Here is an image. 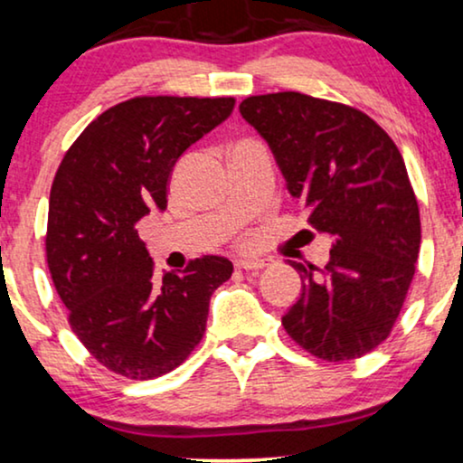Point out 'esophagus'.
Masks as SVG:
<instances>
[{
	"mask_svg": "<svg viewBox=\"0 0 463 463\" xmlns=\"http://www.w3.org/2000/svg\"><path fill=\"white\" fill-rule=\"evenodd\" d=\"M238 270H247V272H258L266 266L264 260H238L236 261Z\"/></svg>",
	"mask_w": 463,
	"mask_h": 463,
	"instance_id": "obj_1",
	"label": "esophagus"
}]
</instances>
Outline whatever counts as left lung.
<instances>
[{"mask_svg": "<svg viewBox=\"0 0 463 463\" xmlns=\"http://www.w3.org/2000/svg\"><path fill=\"white\" fill-rule=\"evenodd\" d=\"M241 113L305 202L307 222L333 238L324 270L289 261L302 294L283 328L322 361L361 358L391 335L419 260V202L402 152L367 113L300 92L249 96Z\"/></svg>", "mask_w": 463, "mask_h": 463, "instance_id": "8db88e82", "label": "left lung"}]
</instances>
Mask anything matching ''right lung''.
<instances>
[{"instance_id":"add662e5","label":"right lung","mask_w":463,"mask_h":463,"mask_svg":"<svg viewBox=\"0 0 463 463\" xmlns=\"http://www.w3.org/2000/svg\"><path fill=\"white\" fill-rule=\"evenodd\" d=\"M233 105L232 96H135L88 124L57 167L49 272L72 333L113 373L152 380L184 363L205 333L210 296L232 277L230 260L203 255L158 281L137 222L167 208L175 161Z\"/></svg>"}]
</instances>
